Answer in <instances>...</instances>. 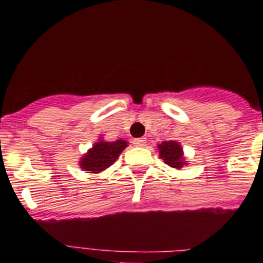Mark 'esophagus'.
Listing matches in <instances>:
<instances>
[{
	"label": "esophagus",
	"instance_id": "1",
	"mask_svg": "<svg viewBox=\"0 0 263 263\" xmlns=\"http://www.w3.org/2000/svg\"><path fill=\"white\" fill-rule=\"evenodd\" d=\"M135 146H145L146 145V139L145 137H140V139L134 140Z\"/></svg>",
	"mask_w": 263,
	"mask_h": 263
}]
</instances>
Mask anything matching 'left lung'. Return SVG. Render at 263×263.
<instances>
[{
	"mask_svg": "<svg viewBox=\"0 0 263 263\" xmlns=\"http://www.w3.org/2000/svg\"><path fill=\"white\" fill-rule=\"evenodd\" d=\"M157 151L159 153V158L163 159V162L170 167L180 170L183 166L188 165V161L184 157L183 148L178 141H163L157 145Z\"/></svg>",
	"mask_w": 263,
	"mask_h": 263,
	"instance_id": "1",
	"label": "left lung"
}]
</instances>
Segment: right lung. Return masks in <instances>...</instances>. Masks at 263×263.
Returning <instances> with one entry per match:
<instances>
[{
	"label": "right lung",
	"instance_id": "obj_1",
	"mask_svg": "<svg viewBox=\"0 0 263 263\" xmlns=\"http://www.w3.org/2000/svg\"><path fill=\"white\" fill-rule=\"evenodd\" d=\"M128 146L126 140H115V141H105L102 137H98V140L92 145V148L88 149L85 154L79 161V166L83 171L97 174L106 170L114 163L120 156V153Z\"/></svg>",
	"mask_w": 263,
	"mask_h": 263
}]
</instances>
